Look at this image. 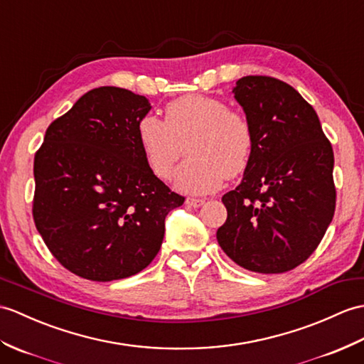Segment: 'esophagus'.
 Masks as SVG:
<instances>
[{"instance_id": "1", "label": "esophagus", "mask_w": 364, "mask_h": 364, "mask_svg": "<svg viewBox=\"0 0 364 364\" xmlns=\"http://www.w3.org/2000/svg\"><path fill=\"white\" fill-rule=\"evenodd\" d=\"M186 205L191 206V208H200V206L205 205V200H203V198H192V197H189V198H186Z\"/></svg>"}]
</instances>
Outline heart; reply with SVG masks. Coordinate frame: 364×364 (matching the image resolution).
<instances>
[{"instance_id":"heart-1","label":"heart","mask_w":364,"mask_h":364,"mask_svg":"<svg viewBox=\"0 0 364 364\" xmlns=\"http://www.w3.org/2000/svg\"><path fill=\"white\" fill-rule=\"evenodd\" d=\"M138 141L150 171L167 180L188 146L191 158L175 173L176 189L208 193L226 176L248 167L255 150V130L248 117L226 102L203 95H184L168 102L166 117L144 116Z\"/></svg>"}]
</instances>
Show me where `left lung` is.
Segmentation results:
<instances>
[{
    "mask_svg": "<svg viewBox=\"0 0 364 364\" xmlns=\"http://www.w3.org/2000/svg\"><path fill=\"white\" fill-rule=\"evenodd\" d=\"M232 92L255 130V150L242 183L222 197L228 218L217 240L250 272H290L333 218V150L314 107L289 83L247 75Z\"/></svg>",
    "mask_w": 364,
    "mask_h": 364,
    "instance_id": "obj_1",
    "label": "left lung"
}]
</instances>
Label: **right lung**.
<instances>
[{"label": "right lung", "mask_w": 364, "mask_h": 364, "mask_svg": "<svg viewBox=\"0 0 364 364\" xmlns=\"http://www.w3.org/2000/svg\"><path fill=\"white\" fill-rule=\"evenodd\" d=\"M149 99L117 87L85 92L48 127L33 159L32 215L53 256L97 282L142 272L184 197L150 171L138 141Z\"/></svg>", "instance_id": "1"}]
</instances>
